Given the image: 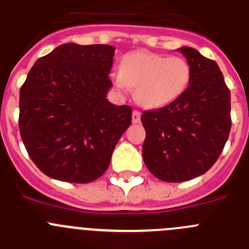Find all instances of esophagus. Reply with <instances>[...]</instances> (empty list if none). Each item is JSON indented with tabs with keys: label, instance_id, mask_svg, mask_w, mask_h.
Returning <instances> with one entry per match:
<instances>
[{
	"label": "esophagus",
	"instance_id": "obj_1",
	"mask_svg": "<svg viewBox=\"0 0 249 249\" xmlns=\"http://www.w3.org/2000/svg\"><path fill=\"white\" fill-rule=\"evenodd\" d=\"M131 122L133 124H138L140 122V113L138 110H134L133 111V115H131Z\"/></svg>",
	"mask_w": 249,
	"mask_h": 249
}]
</instances>
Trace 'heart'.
Listing matches in <instances>:
<instances>
[{
	"instance_id": "heart-1",
	"label": "heart",
	"mask_w": 249,
	"mask_h": 249,
	"mask_svg": "<svg viewBox=\"0 0 249 249\" xmlns=\"http://www.w3.org/2000/svg\"><path fill=\"white\" fill-rule=\"evenodd\" d=\"M191 75V66L183 58L139 51L125 55L111 79L120 91L135 88L141 107L158 109L178 100L189 88Z\"/></svg>"
}]
</instances>
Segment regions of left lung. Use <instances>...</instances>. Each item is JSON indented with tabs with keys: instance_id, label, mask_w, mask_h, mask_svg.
Returning <instances> with one entry per match:
<instances>
[{
	"instance_id": "obj_1",
	"label": "left lung",
	"mask_w": 249,
	"mask_h": 249,
	"mask_svg": "<svg viewBox=\"0 0 249 249\" xmlns=\"http://www.w3.org/2000/svg\"><path fill=\"white\" fill-rule=\"evenodd\" d=\"M178 51L191 66L189 88L171 104L141 115L144 162L166 182H183L208 171L231 131V93L217 63L191 47Z\"/></svg>"
}]
</instances>
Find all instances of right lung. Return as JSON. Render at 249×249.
I'll return each instance as SVG.
<instances>
[{
	"label": "right lung",
	"mask_w": 249,
	"mask_h": 249,
	"mask_svg": "<svg viewBox=\"0 0 249 249\" xmlns=\"http://www.w3.org/2000/svg\"><path fill=\"white\" fill-rule=\"evenodd\" d=\"M115 48L66 43L36 60L19 90V133L49 178L88 183L100 178L131 124L129 105L107 99Z\"/></svg>",
	"instance_id": "add662e5"
}]
</instances>
